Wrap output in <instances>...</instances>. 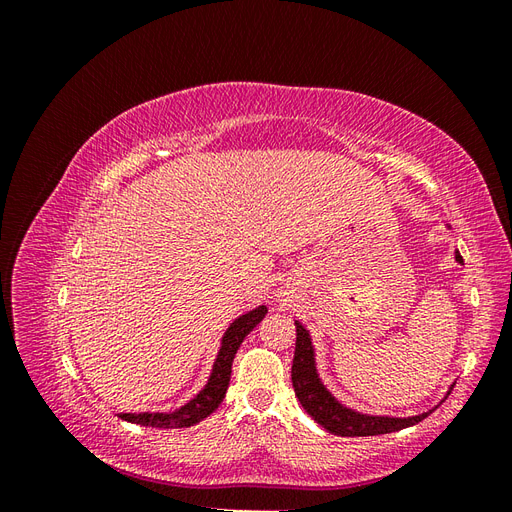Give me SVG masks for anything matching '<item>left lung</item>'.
Returning <instances> with one entry per match:
<instances>
[{
	"mask_svg": "<svg viewBox=\"0 0 512 512\" xmlns=\"http://www.w3.org/2000/svg\"><path fill=\"white\" fill-rule=\"evenodd\" d=\"M455 260L463 265L461 254L455 250ZM297 327V348H294V361H292V386L294 395L301 401L303 410L314 418L318 425H322L329 433L344 438L356 436H382V433H393L399 429L412 427L421 423L433 410L414 414V416H378V414H363L356 412L339 401L324 382L320 380L318 367H316V348L312 344V335L303 327L299 320H294ZM446 395H451L448 391Z\"/></svg>",
	"mask_w": 512,
	"mask_h": 512,
	"instance_id": "left-lung-1",
	"label": "left lung"
}]
</instances>
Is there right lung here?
I'll list each match as a JSON object with an SVG mask.
<instances>
[{"label": "right lung", "mask_w": 512, "mask_h": 512, "mask_svg": "<svg viewBox=\"0 0 512 512\" xmlns=\"http://www.w3.org/2000/svg\"><path fill=\"white\" fill-rule=\"evenodd\" d=\"M265 314H267V305H258L230 322V327L222 335L220 350L213 361L207 384L188 401V404H183L173 412H121L119 416L128 423L143 425V427H158V429H181V427H190L203 421V418H207L213 410H218V406L224 401L235 354L245 335L250 333L262 318H265Z\"/></svg>", "instance_id": "obj_1"}]
</instances>
